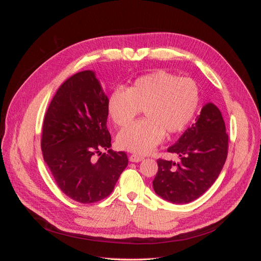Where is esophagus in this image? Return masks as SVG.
Here are the masks:
<instances>
[{
	"label": "esophagus",
	"mask_w": 261,
	"mask_h": 261,
	"mask_svg": "<svg viewBox=\"0 0 261 261\" xmlns=\"http://www.w3.org/2000/svg\"><path fill=\"white\" fill-rule=\"evenodd\" d=\"M129 160H130V162L139 163V162H141V161H143V160H144V156H142V155H138V154H131V155L129 156Z\"/></svg>",
	"instance_id": "obj_1"
}]
</instances>
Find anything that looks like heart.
Here are the masks:
<instances>
[{
    "instance_id": "heart-1",
    "label": "heart",
    "mask_w": 261,
    "mask_h": 261,
    "mask_svg": "<svg viewBox=\"0 0 261 261\" xmlns=\"http://www.w3.org/2000/svg\"><path fill=\"white\" fill-rule=\"evenodd\" d=\"M199 100L195 80L161 70L136 78L125 90H113L106 108L109 118L118 128L128 126L143 111L145 119L122 130L117 144L127 151L147 154L162 142L164 133L172 135L187 127Z\"/></svg>"
}]
</instances>
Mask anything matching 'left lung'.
<instances>
[{"label": "left lung", "instance_id": "obj_1", "mask_svg": "<svg viewBox=\"0 0 261 261\" xmlns=\"http://www.w3.org/2000/svg\"><path fill=\"white\" fill-rule=\"evenodd\" d=\"M228 135L222 114L214 103L204 105L196 122L167 151L180 162L158 160L153 189L174 204L193 202L217 180L227 156Z\"/></svg>", "mask_w": 261, "mask_h": 261}]
</instances>
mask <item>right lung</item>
<instances>
[{"label": "right lung", "mask_w": 261, "mask_h": 261, "mask_svg": "<svg viewBox=\"0 0 261 261\" xmlns=\"http://www.w3.org/2000/svg\"><path fill=\"white\" fill-rule=\"evenodd\" d=\"M107 99L95 72L82 71L60 86L43 120V159L58 187L79 203L107 198L128 165L125 152L110 149ZM96 153L102 155L97 161Z\"/></svg>", "instance_id": "right-lung-1"}]
</instances>
